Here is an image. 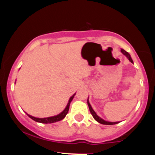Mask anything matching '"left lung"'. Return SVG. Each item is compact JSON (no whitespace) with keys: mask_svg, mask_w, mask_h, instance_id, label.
<instances>
[{"mask_svg":"<svg viewBox=\"0 0 155 155\" xmlns=\"http://www.w3.org/2000/svg\"><path fill=\"white\" fill-rule=\"evenodd\" d=\"M121 51H122V53H123V54L125 55L126 57H127V58H128V60H130V61L131 62V63H133V60H132V58H131V57H130V55L129 54V53L128 52H127V51H126L125 50H124V49H121ZM87 104H88V106H89V108H90V113H91V114L92 115V117H94V119H95V120L97 121V122H98L99 123H101V124H117V123H119V122H106V121H105V120H103V119H101V117H99L98 116H97V114H96V113L95 111H94V110L92 109V106H91V105L90 104V103H89V101H87Z\"/></svg>","mask_w":155,"mask_h":155,"instance_id":"left-lung-1","label":"left lung"}]
</instances>
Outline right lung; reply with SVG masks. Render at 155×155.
<instances>
[{
  "instance_id": "add662e5",
  "label": "right lung",
  "mask_w": 155,
  "mask_h": 155,
  "mask_svg": "<svg viewBox=\"0 0 155 155\" xmlns=\"http://www.w3.org/2000/svg\"><path fill=\"white\" fill-rule=\"evenodd\" d=\"M74 95H75V94H74V95L71 96V98L69 99V101H68V104L66 108L64 109V111L63 112H61V113L59 114L58 115H57V116H54V117H47V118H36V117H32L31 115L28 114V116L30 117V118H31L32 120H33L35 122H41V123H44V124H48V123H53V122H58V121H60L62 120H63L64 118H65V117L66 116V114H68V112L69 111V107H70V104L71 103V101L73 100V98H74Z\"/></svg>"
}]
</instances>
